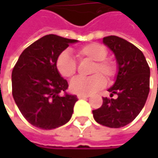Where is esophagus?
Instances as JSON below:
<instances>
[{
    "label": "esophagus",
    "mask_w": 158,
    "mask_h": 158,
    "mask_svg": "<svg viewBox=\"0 0 158 158\" xmlns=\"http://www.w3.org/2000/svg\"><path fill=\"white\" fill-rule=\"evenodd\" d=\"M78 98L79 99H86V98H89V95H78Z\"/></svg>",
    "instance_id": "obj_1"
}]
</instances>
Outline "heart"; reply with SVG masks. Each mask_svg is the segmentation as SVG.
Wrapping results in <instances>:
<instances>
[{"mask_svg":"<svg viewBox=\"0 0 158 158\" xmlns=\"http://www.w3.org/2000/svg\"><path fill=\"white\" fill-rule=\"evenodd\" d=\"M79 61H94L91 68L93 75L88 79H74L70 83L72 92L79 95H89L102 89L106 84V79H113L118 73V66L115 61L107 58L108 50L103 45L99 43H90L75 50ZM56 69L58 74L65 79H72L77 72V63L69 52L64 51L58 55L56 60Z\"/></svg>","mask_w":158,"mask_h":158,"instance_id":"obj_1","label":"heart"}]
</instances>
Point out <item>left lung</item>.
Instances as JSON below:
<instances>
[{
	"label": "left lung",
	"instance_id": "8db88e82",
	"mask_svg": "<svg viewBox=\"0 0 158 158\" xmlns=\"http://www.w3.org/2000/svg\"><path fill=\"white\" fill-rule=\"evenodd\" d=\"M103 43L113 51L119 72L108 90L110 97L102 98L101 108L92 110L95 121L110 128H120L133 122L142 110L150 89V69L140 49L116 35L103 37Z\"/></svg>",
	"mask_w": 158,
	"mask_h": 158
}]
</instances>
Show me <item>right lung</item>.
I'll return each instance as SVG.
<instances>
[{
    "label": "right lung",
    "mask_w": 158,
    "mask_h": 158,
    "mask_svg": "<svg viewBox=\"0 0 158 158\" xmlns=\"http://www.w3.org/2000/svg\"><path fill=\"white\" fill-rule=\"evenodd\" d=\"M75 42L56 35H45L25 48L14 67L13 97L23 116L37 128H57L72 116L78 98L66 91L69 84L58 74L56 60Z\"/></svg>",
    "instance_id": "1"
}]
</instances>
